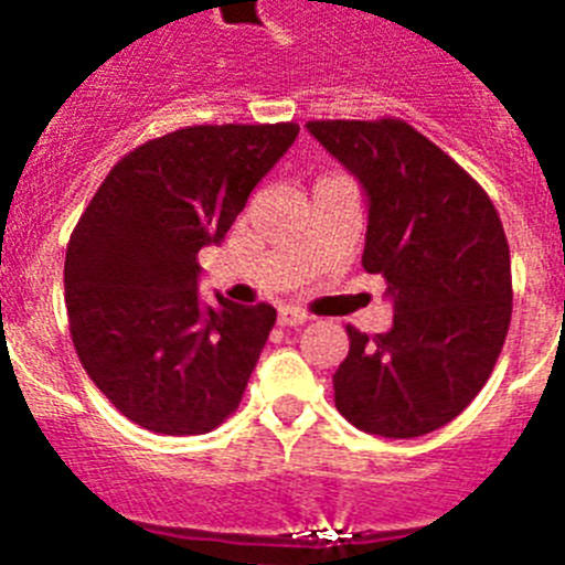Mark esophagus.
<instances>
[{
  "label": "esophagus",
  "instance_id": "obj_1",
  "mask_svg": "<svg viewBox=\"0 0 565 565\" xmlns=\"http://www.w3.org/2000/svg\"><path fill=\"white\" fill-rule=\"evenodd\" d=\"M307 320H309V315L300 312V309H295V307L278 309V326H284V329H292V326H303Z\"/></svg>",
  "mask_w": 565,
  "mask_h": 565
}]
</instances>
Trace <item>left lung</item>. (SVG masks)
<instances>
[{
	"label": "left lung",
	"mask_w": 565,
	"mask_h": 565,
	"mask_svg": "<svg viewBox=\"0 0 565 565\" xmlns=\"http://www.w3.org/2000/svg\"><path fill=\"white\" fill-rule=\"evenodd\" d=\"M307 128L365 189L362 267L387 281L395 312L384 334L345 329L334 404L367 435H429L477 398L508 337L513 276L497 205L404 119Z\"/></svg>",
	"instance_id": "1"
}]
</instances>
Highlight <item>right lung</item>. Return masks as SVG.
Wrapping results in <instances>:
<instances>
[{
	"label": "right lung",
	"instance_id": "obj_1",
	"mask_svg": "<svg viewBox=\"0 0 565 565\" xmlns=\"http://www.w3.org/2000/svg\"><path fill=\"white\" fill-rule=\"evenodd\" d=\"M295 122L194 125L110 167L68 236L63 287L83 367L125 418L203 435L236 413L276 326L270 303L200 307V247L223 242Z\"/></svg>",
	"mask_w": 565,
	"mask_h": 565
}]
</instances>
